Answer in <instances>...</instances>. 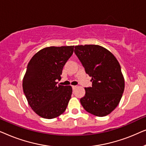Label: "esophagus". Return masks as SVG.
<instances>
[{"mask_svg": "<svg viewBox=\"0 0 146 146\" xmlns=\"http://www.w3.org/2000/svg\"><path fill=\"white\" fill-rule=\"evenodd\" d=\"M72 89H75L76 88V86H72Z\"/></svg>", "mask_w": 146, "mask_h": 146, "instance_id": "1", "label": "esophagus"}]
</instances>
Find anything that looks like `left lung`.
<instances>
[{
    "mask_svg": "<svg viewBox=\"0 0 146 146\" xmlns=\"http://www.w3.org/2000/svg\"><path fill=\"white\" fill-rule=\"evenodd\" d=\"M74 52L92 82V86L85 88L82 106L96 116L110 114L119 104L125 88L118 61L110 51L99 45L75 46Z\"/></svg>",
    "mask_w": 146,
    "mask_h": 146,
    "instance_id": "obj_1",
    "label": "left lung"
}]
</instances>
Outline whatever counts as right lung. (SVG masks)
<instances>
[{"label": "right lung", "mask_w": 146, "mask_h": 146, "mask_svg": "<svg viewBox=\"0 0 146 146\" xmlns=\"http://www.w3.org/2000/svg\"><path fill=\"white\" fill-rule=\"evenodd\" d=\"M74 46H50L40 50L28 64L23 80V92L35 112L52 119L64 112L72 93L71 86L57 84Z\"/></svg>", "instance_id": "add662e5"}]
</instances>
